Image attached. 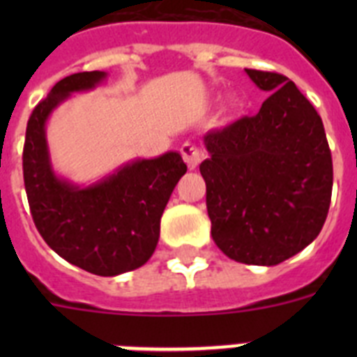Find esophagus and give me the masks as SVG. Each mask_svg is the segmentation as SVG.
Returning <instances> with one entry per match:
<instances>
[{
  "label": "esophagus",
  "instance_id": "1",
  "mask_svg": "<svg viewBox=\"0 0 357 357\" xmlns=\"http://www.w3.org/2000/svg\"><path fill=\"white\" fill-rule=\"evenodd\" d=\"M181 151H182V157H184L185 164L189 166V169L197 168L198 164L202 162V159H204V151H202L200 148H197L195 144H191V143L182 144Z\"/></svg>",
  "mask_w": 357,
  "mask_h": 357
}]
</instances>
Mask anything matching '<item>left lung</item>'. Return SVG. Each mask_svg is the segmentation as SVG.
Masks as SVG:
<instances>
[{
    "label": "left lung",
    "instance_id": "1",
    "mask_svg": "<svg viewBox=\"0 0 357 357\" xmlns=\"http://www.w3.org/2000/svg\"><path fill=\"white\" fill-rule=\"evenodd\" d=\"M245 73L270 96L255 116L204 135L200 173L218 248L238 263L275 266L320 234L333 159L321 118L289 78Z\"/></svg>",
    "mask_w": 357,
    "mask_h": 357
}]
</instances>
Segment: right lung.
Wrapping results in <instances>:
<instances>
[{
	"label": "right lung",
	"mask_w": 357,
	"mask_h": 357,
	"mask_svg": "<svg viewBox=\"0 0 357 357\" xmlns=\"http://www.w3.org/2000/svg\"><path fill=\"white\" fill-rule=\"evenodd\" d=\"M105 78V71H84L53 85L28 119L23 175L31 218L48 247L85 272L116 277L143 266L155 252L160 216L188 166L178 151H166L123 162L93 184L56 175L46 137L50 116Z\"/></svg>",
	"instance_id": "right-lung-1"
}]
</instances>
